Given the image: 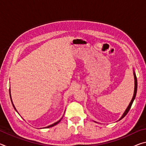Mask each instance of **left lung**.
I'll list each match as a JSON object with an SVG mask.
<instances>
[{"label": "left lung", "mask_w": 146, "mask_h": 146, "mask_svg": "<svg viewBox=\"0 0 146 146\" xmlns=\"http://www.w3.org/2000/svg\"><path fill=\"white\" fill-rule=\"evenodd\" d=\"M133 75H134V79H135V88H134V93H133V98H132V100H131V102H130V103H129V106H127V108H126V110H125V111L123 112V115H122V117H121L120 118V119L118 120V121H119V120H120L121 119H122V118H123V117H124L127 114V113L129 112V110H130L133 101H134L135 98V97H136V95H137V76H136V74H135L134 69H133Z\"/></svg>", "instance_id": "left-lung-1"}]
</instances>
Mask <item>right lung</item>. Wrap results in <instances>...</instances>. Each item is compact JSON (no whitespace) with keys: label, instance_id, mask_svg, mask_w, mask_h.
I'll return each mask as SVG.
<instances>
[{"label":"right lung","instance_id":"right-lung-1","mask_svg":"<svg viewBox=\"0 0 146 146\" xmlns=\"http://www.w3.org/2000/svg\"><path fill=\"white\" fill-rule=\"evenodd\" d=\"M9 95H10V98H11V103H12V105H13V108H14V109L15 110V111H16L18 113V111H17V110H16V108H15V106H14V104H13V101H12V99H11V91H10V89H9ZM62 117L60 120H59L58 121H57V122H55L54 123H53V124H51V125H48V126H47V127H44V128H49V127H53V126H54V125H56L57 124V123H58L59 122H60V120H62Z\"/></svg>","mask_w":146,"mask_h":146}]
</instances>
